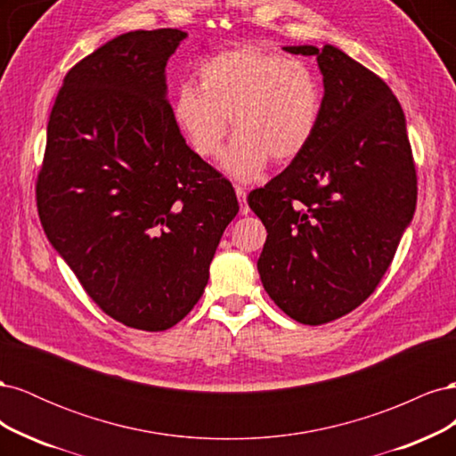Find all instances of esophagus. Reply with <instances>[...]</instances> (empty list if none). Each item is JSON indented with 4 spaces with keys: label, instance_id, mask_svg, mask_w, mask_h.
<instances>
[{
    "label": "esophagus",
    "instance_id": "34e87169",
    "mask_svg": "<svg viewBox=\"0 0 456 456\" xmlns=\"http://www.w3.org/2000/svg\"><path fill=\"white\" fill-rule=\"evenodd\" d=\"M236 196H238V201H240V213L241 215L249 213V205H247V191H245V188L236 186Z\"/></svg>",
    "mask_w": 456,
    "mask_h": 456
}]
</instances>
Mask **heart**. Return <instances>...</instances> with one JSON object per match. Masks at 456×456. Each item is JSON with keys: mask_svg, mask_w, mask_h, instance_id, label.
<instances>
[{"mask_svg": "<svg viewBox=\"0 0 456 456\" xmlns=\"http://www.w3.org/2000/svg\"><path fill=\"white\" fill-rule=\"evenodd\" d=\"M198 79L200 86L186 81L175 93L176 123L200 156L213 158L232 118L238 133L220 163L238 181H255L272 158H300L320 127L322 81L302 61L238 47L205 59Z\"/></svg>", "mask_w": 456, "mask_h": 456, "instance_id": "obj_1", "label": "heart"}]
</instances>
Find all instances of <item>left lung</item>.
<instances>
[{
	"label": "left lung",
	"instance_id": "8db88e82",
	"mask_svg": "<svg viewBox=\"0 0 456 456\" xmlns=\"http://www.w3.org/2000/svg\"><path fill=\"white\" fill-rule=\"evenodd\" d=\"M315 57L323 112L305 154L247 201L266 226L262 285L289 317L322 325L375 291L415 215L417 171L402 104L333 45L283 47Z\"/></svg>",
	"mask_w": 456,
	"mask_h": 456
}]
</instances>
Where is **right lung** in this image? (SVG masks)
<instances>
[{
  "instance_id": "add662e5",
  "label": "right lung",
  "mask_w": 456,
  "mask_h": 456,
  "mask_svg": "<svg viewBox=\"0 0 456 456\" xmlns=\"http://www.w3.org/2000/svg\"><path fill=\"white\" fill-rule=\"evenodd\" d=\"M188 34L136 30L66 74L37 175L41 226L87 295L116 322L165 330L196 306L240 205L191 150L165 66Z\"/></svg>"
}]
</instances>
